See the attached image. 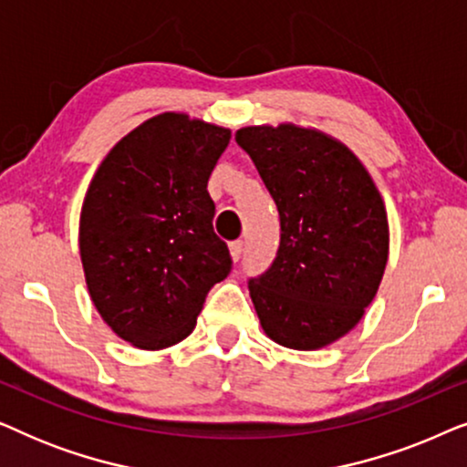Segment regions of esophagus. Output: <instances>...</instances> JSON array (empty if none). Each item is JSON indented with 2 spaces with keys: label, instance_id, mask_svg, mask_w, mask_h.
I'll use <instances>...</instances> for the list:
<instances>
[{
  "label": "esophagus",
  "instance_id": "obj_1",
  "mask_svg": "<svg viewBox=\"0 0 467 467\" xmlns=\"http://www.w3.org/2000/svg\"><path fill=\"white\" fill-rule=\"evenodd\" d=\"M229 253H232V259L234 261H240L242 253H244V242H242V240L232 242V244H229Z\"/></svg>",
  "mask_w": 467,
  "mask_h": 467
}]
</instances>
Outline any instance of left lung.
Masks as SVG:
<instances>
[{
  "instance_id": "left-lung-1",
  "label": "left lung",
  "mask_w": 467,
  "mask_h": 467,
  "mask_svg": "<svg viewBox=\"0 0 467 467\" xmlns=\"http://www.w3.org/2000/svg\"><path fill=\"white\" fill-rule=\"evenodd\" d=\"M235 142L280 214L276 259L248 283L261 327L280 347H327L361 321L380 286L385 202L355 152L312 127H240Z\"/></svg>"
}]
</instances>
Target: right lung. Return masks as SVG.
I'll list each match as a JSON object with an SVG mask.
<instances>
[{"label":"right lung","instance_id":"obj_1","mask_svg":"<svg viewBox=\"0 0 467 467\" xmlns=\"http://www.w3.org/2000/svg\"><path fill=\"white\" fill-rule=\"evenodd\" d=\"M229 138L227 127L184 112L157 114L112 146L88 184L78 227L87 289L131 347L184 340L232 270L206 189Z\"/></svg>","mask_w":467,"mask_h":467}]
</instances>
